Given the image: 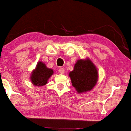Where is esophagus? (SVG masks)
<instances>
[{"instance_id":"1","label":"esophagus","mask_w":131,"mask_h":131,"mask_svg":"<svg viewBox=\"0 0 131 131\" xmlns=\"http://www.w3.org/2000/svg\"><path fill=\"white\" fill-rule=\"evenodd\" d=\"M58 71H59V72H60V73H61V74H64V69H63V68H60Z\"/></svg>"}]
</instances>
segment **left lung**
Instances as JSON below:
<instances>
[{"label": "left lung", "mask_w": 131, "mask_h": 131, "mask_svg": "<svg viewBox=\"0 0 131 131\" xmlns=\"http://www.w3.org/2000/svg\"><path fill=\"white\" fill-rule=\"evenodd\" d=\"M72 85L79 93L86 92L92 89L98 79L95 66L89 60H78L74 70L69 73Z\"/></svg>", "instance_id": "left-lung-1"}]
</instances>
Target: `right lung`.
<instances>
[{
	"label": "right lung",
	"instance_id": "obj_1",
	"mask_svg": "<svg viewBox=\"0 0 131 131\" xmlns=\"http://www.w3.org/2000/svg\"><path fill=\"white\" fill-rule=\"evenodd\" d=\"M53 73V70L48 69L45 64L39 62L36 68L33 71L31 77L32 83L35 86H43L47 83V81Z\"/></svg>",
	"mask_w": 131,
	"mask_h": 131
}]
</instances>
